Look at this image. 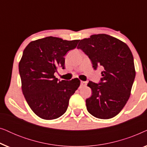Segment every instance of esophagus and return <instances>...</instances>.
<instances>
[{
	"mask_svg": "<svg viewBox=\"0 0 147 147\" xmlns=\"http://www.w3.org/2000/svg\"><path fill=\"white\" fill-rule=\"evenodd\" d=\"M86 84H87V82H86L81 81V82H80V85H81V86H86Z\"/></svg>",
	"mask_w": 147,
	"mask_h": 147,
	"instance_id": "obj_1",
	"label": "esophagus"
}]
</instances>
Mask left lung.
<instances>
[{"instance_id":"1","label":"left lung","mask_w":147,"mask_h":147,"mask_svg":"<svg viewBox=\"0 0 147 147\" xmlns=\"http://www.w3.org/2000/svg\"><path fill=\"white\" fill-rule=\"evenodd\" d=\"M78 49L88 56L92 67H101L99 84L89 82L92 94L86 100L90 114L100 119H109L121 111L129 99L135 78L134 58L128 45L106 34L80 40Z\"/></svg>"}]
</instances>
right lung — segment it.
I'll return each instance as SVG.
<instances>
[{
    "instance_id": "1",
    "label": "right lung",
    "mask_w": 147,
    "mask_h": 147,
    "mask_svg": "<svg viewBox=\"0 0 147 147\" xmlns=\"http://www.w3.org/2000/svg\"><path fill=\"white\" fill-rule=\"evenodd\" d=\"M79 41L47 37L31 42L24 49L19 64L22 91L31 109L43 119L63 115L80 85L78 78L59 81L54 76L58 68L64 69V56Z\"/></svg>"
}]
</instances>
